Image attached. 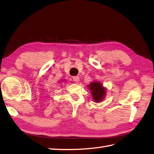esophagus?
<instances>
[{"mask_svg":"<svg viewBox=\"0 0 154 154\" xmlns=\"http://www.w3.org/2000/svg\"><path fill=\"white\" fill-rule=\"evenodd\" d=\"M72 79H73V81L75 82L76 83H78L79 82V76H73Z\"/></svg>","mask_w":154,"mask_h":154,"instance_id":"esophagus-1","label":"esophagus"}]
</instances>
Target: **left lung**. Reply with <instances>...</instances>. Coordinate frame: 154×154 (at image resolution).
<instances>
[{
    "label": "left lung",
    "instance_id": "left-lung-1",
    "mask_svg": "<svg viewBox=\"0 0 154 154\" xmlns=\"http://www.w3.org/2000/svg\"><path fill=\"white\" fill-rule=\"evenodd\" d=\"M89 88L91 91L93 99L95 102H100L105 95V89L99 82H94L91 83L89 85Z\"/></svg>",
    "mask_w": 154,
    "mask_h": 154
}]
</instances>
